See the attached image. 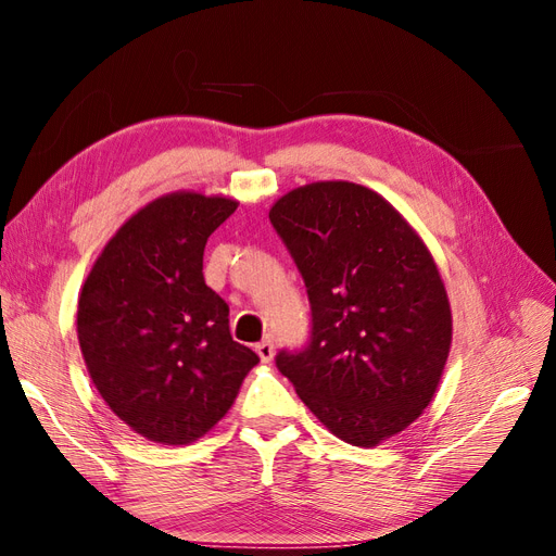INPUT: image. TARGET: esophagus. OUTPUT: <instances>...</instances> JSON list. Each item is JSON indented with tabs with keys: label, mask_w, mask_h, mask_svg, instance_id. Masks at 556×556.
Wrapping results in <instances>:
<instances>
[{
	"label": "esophagus",
	"mask_w": 556,
	"mask_h": 556,
	"mask_svg": "<svg viewBox=\"0 0 556 556\" xmlns=\"http://www.w3.org/2000/svg\"><path fill=\"white\" fill-rule=\"evenodd\" d=\"M256 354H258V358H261L263 363H270L273 356H275V344H273V340H261V342L256 344Z\"/></svg>",
	"instance_id": "esophagus-1"
}]
</instances>
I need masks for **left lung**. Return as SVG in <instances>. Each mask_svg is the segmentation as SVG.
<instances>
[{
    "instance_id": "obj_1",
    "label": "left lung",
    "mask_w": 556,
    "mask_h": 556,
    "mask_svg": "<svg viewBox=\"0 0 556 556\" xmlns=\"http://www.w3.org/2000/svg\"><path fill=\"white\" fill-rule=\"evenodd\" d=\"M270 223L304 279L311 331L277 369L308 410L354 446L410 426L451 349V306L421 239L388 200L354 182L286 193Z\"/></svg>"
}]
</instances>
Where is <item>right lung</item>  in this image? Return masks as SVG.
<instances>
[{"instance_id":"add662e5","label":"right lung","mask_w":556,"mask_h":556,"mask_svg":"<svg viewBox=\"0 0 556 556\" xmlns=\"http://www.w3.org/2000/svg\"><path fill=\"white\" fill-rule=\"evenodd\" d=\"M237 212L227 198L170 193L114 233L78 300V342L110 410L146 440L189 444L216 426L258 356L231 340L229 306L202 254Z\"/></svg>"}]
</instances>
